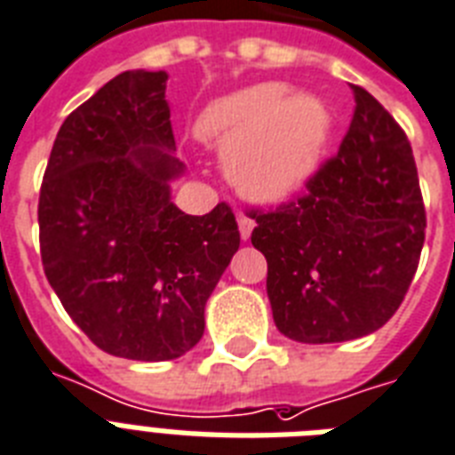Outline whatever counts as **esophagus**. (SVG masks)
Returning <instances> with one entry per match:
<instances>
[{
  "label": "esophagus",
  "instance_id": "34e87169",
  "mask_svg": "<svg viewBox=\"0 0 455 455\" xmlns=\"http://www.w3.org/2000/svg\"><path fill=\"white\" fill-rule=\"evenodd\" d=\"M253 225H256V223H253L249 216H244V213L239 216V235H242V239L251 237V232H253Z\"/></svg>",
  "mask_w": 455,
  "mask_h": 455
}]
</instances>
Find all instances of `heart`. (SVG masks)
Wrapping results in <instances>:
<instances>
[{
	"instance_id": "heart-1",
	"label": "heart",
	"mask_w": 455,
	"mask_h": 455,
	"mask_svg": "<svg viewBox=\"0 0 455 455\" xmlns=\"http://www.w3.org/2000/svg\"><path fill=\"white\" fill-rule=\"evenodd\" d=\"M199 129L230 157L232 176L253 199L277 202L303 188L319 166L331 115L315 98H286L275 84L220 98Z\"/></svg>"
}]
</instances>
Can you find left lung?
<instances>
[{"mask_svg": "<svg viewBox=\"0 0 455 455\" xmlns=\"http://www.w3.org/2000/svg\"><path fill=\"white\" fill-rule=\"evenodd\" d=\"M338 152L298 197L251 209L267 260L277 329L298 343H343L397 312L418 270L425 206L409 138L362 86Z\"/></svg>", "mask_w": 455, "mask_h": 455, "instance_id": "1", "label": "left lung"}]
</instances>
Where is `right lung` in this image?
<instances>
[{"instance_id":"add662e5","label":"right lung","mask_w":455,"mask_h":455,"mask_svg":"<svg viewBox=\"0 0 455 455\" xmlns=\"http://www.w3.org/2000/svg\"><path fill=\"white\" fill-rule=\"evenodd\" d=\"M166 72L129 70L58 131L42 190L44 275L72 322L108 355L164 362L204 333V305L239 249L225 202L188 216L171 202L183 173Z\"/></svg>"}]
</instances>
